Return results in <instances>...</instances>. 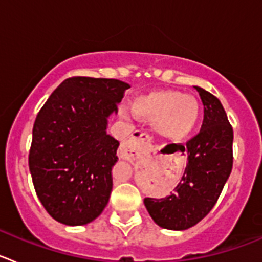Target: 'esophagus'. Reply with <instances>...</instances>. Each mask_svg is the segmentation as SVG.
<instances>
[{
    "label": "esophagus",
    "mask_w": 262,
    "mask_h": 262,
    "mask_svg": "<svg viewBox=\"0 0 262 262\" xmlns=\"http://www.w3.org/2000/svg\"><path fill=\"white\" fill-rule=\"evenodd\" d=\"M148 147H151V136H149V134L135 131L133 135L127 139L126 142L120 144L118 155H119L120 159L134 160L138 157L140 152L147 149Z\"/></svg>",
    "instance_id": "34e87169"
}]
</instances>
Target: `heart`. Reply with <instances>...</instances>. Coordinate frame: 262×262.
<instances>
[{
    "instance_id": "heart-1",
    "label": "heart",
    "mask_w": 262,
    "mask_h": 262,
    "mask_svg": "<svg viewBox=\"0 0 262 262\" xmlns=\"http://www.w3.org/2000/svg\"><path fill=\"white\" fill-rule=\"evenodd\" d=\"M131 110L139 119L156 120L157 131L170 139L187 138L201 119L198 99L174 90H157L136 97Z\"/></svg>"
}]
</instances>
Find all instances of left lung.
Instances as JSON below:
<instances>
[{"instance_id": "8db88e82", "label": "left lung", "mask_w": 262, "mask_h": 262, "mask_svg": "<svg viewBox=\"0 0 262 262\" xmlns=\"http://www.w3.org/2000/svg\"><path fill=\"white\" fill-rule=\"evenodd\" d=\"M205 115L202 128L187 140V164L181 181L164 198H145L156 224L182 231L195 226L212 210L232 170L233 129L221 101L195 86Z\"/></svg>"}]
</instances>
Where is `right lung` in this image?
<instances>
[{"label": "right lung", "instance_id": "1", "mask_svg": "<svg viewBox=\"0 0 262 262\" xmlns=\"http://www.w3.org/2000/svg\"><path fill=\"white\" fill-rule=\"evenodd\" d=\"M128 88L115 78L69 77L36 115L29 166L36 195L55 221L88 224L107 205L119 147L106 133L107 118Z\"/></svg>", "mask_w": 262, "mask_h": 262}]
</instances>
